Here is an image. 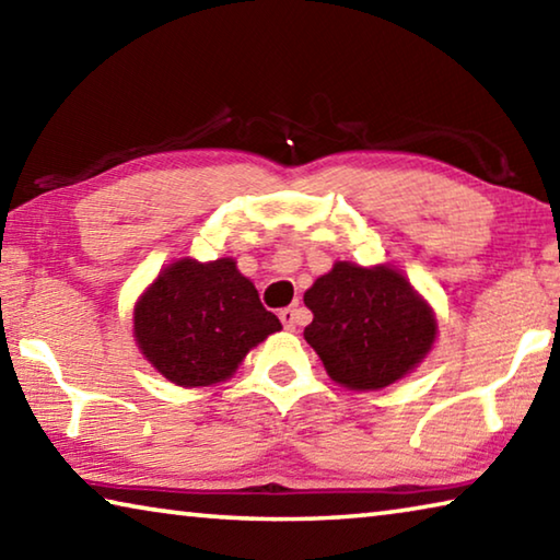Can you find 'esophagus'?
Instances as JSON below:
<instances>
[{"label":"esophagus","mask_w":560,"mask_h":560,"mask_svg":"<svg viewBox=\"0 0 560 560\" xmlns=\"http://www.w3.org/2000/svg\"><path fill=\"white\" fill-rule=\"evenodd\" d=\"M279 318H281L283 328H287V330H293V328H296V326L301 324V320H303V311H301V308H296V306L281 308V311H279Z\"/></svg>","instance_id":"esophagus-1"}]
</instances>
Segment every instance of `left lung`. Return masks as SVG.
<instances>
[{
	"instance_id": "1",
	"label": "left lung",
	"mask_w": 560,
	"mask_h": 560,
	"mask_svg": "<svg viewBox=\"0 0 560 560\" xmlns=\"http://www.w3.org/2000/svg\"><path fill=\"white\" fill-rule=\"evenodd\" d=\"M306 343L338 385L381 390L422 363L438 336L432 308L390 267L336 261L303 293Z\"/></svg>"
}]
</instances>
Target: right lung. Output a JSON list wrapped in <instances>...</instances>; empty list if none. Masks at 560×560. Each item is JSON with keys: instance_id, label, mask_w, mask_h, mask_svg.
Masks as SVG:
<instances>
[{"instance_id": "add662e5", "label": "right lung", "mask_w": 560, "mask_h": 560, "mask_svg": "<svg viewBox=\"0 0 560 560\" xmlns=\"http://www.w3.org/2000/svg\"><path fill=\"white\" fill-rule=\"evenodd\" d=\"M281 330L234 259H179L132 311V336L170 383L205 387L232 377L249 348Z\"/></svg>"}]
</instances>
